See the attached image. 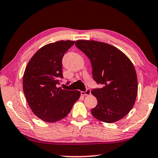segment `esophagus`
<instances>
[{
  "label": "esophagus",
  "instance_id": "esophagus-1",
  "mask_svg": "<svg viewBox=\"0 0 158 158\" xmlns=\"http://www.w3.org/2000/svg\"><path fill=\"white\" fill-rule=\"evenodd\" d=\"M81 96H89V95L91 94V90L86 89V91H81Z\"/></svg>",
  "mask_w": 158,
  "mask_h": 158
}]
</instances>
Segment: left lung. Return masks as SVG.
I'll return each mask as SVG.
<instances>
[{
    "mask_svg": "<svg viewBox=\"0 0 158 158\" xmlns=\"http://www.w3.org/2000/svg\"><path fill=\"white\" fill-rule=\"evenodd\" d=\"M75 46L90 59L94 79L102 85L91 91L98 101L91 109L93 116L106 123L122 119L132 109L137 96V76L132 62L108 44L79 40Z\"/></svg>",
    "mask_w": 158,
    "mask_h": 158,
    "instance_id": "left-lung-1",
    "label": "left lung"
}]
</instances>
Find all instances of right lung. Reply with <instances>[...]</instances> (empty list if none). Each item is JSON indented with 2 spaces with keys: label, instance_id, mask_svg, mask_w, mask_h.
<instances>
[{
  "label": "right lung",
  "instance_id": "add662e5",
  "mask_svg": "<svg viewBox=\"0 0 158 158\" xmlns=\"http://www.w3.org/2000/svg\"><path fill=\"white\" fill-rule=\"evenodd\" d=\"M74 41H60L41 48L27 64L23 91L34 114L47 122H56L69 113L81 93L58 88L62 60Z\"/></svg>",
  "mask_w": 158,
  "mask_h": 158
}]
</instances>
